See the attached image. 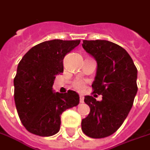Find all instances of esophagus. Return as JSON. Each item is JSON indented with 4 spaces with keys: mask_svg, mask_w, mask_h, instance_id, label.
<instances>
[{
    "mask_svg": "<svg viewBox=\"0 0 150 150\" xmlns=\"http://www.w3.org/2000/svg\"><path fill=\"white\" fill-rule=\"evenodd\" d=\"M80 103H83L84 102V96H80Z\"/></svg>",
    "mask_w": 150,
    "mask_h": 150,
    "instance_id": "obj_1",
    "label": "esophagus"
}]
</instances>
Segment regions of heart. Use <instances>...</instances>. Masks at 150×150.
<instances>
[{
    "label": "heart",
    "instance_id": "1",
    "mask_svg": "<svg viewBox=\"0 0 150 150\" xmlns=\"http://www.w3.org/2000/svg\"><path fill=\"white\" fill-rule=\"evenodd\" d=\"M86 83L85 81H82V80H76V81H73V86L74 89H76L78 91H81L83 89L85 88Z\"/></svg>",
    "mask_w": 150,
    "mask_h": 150
}]
</instances>
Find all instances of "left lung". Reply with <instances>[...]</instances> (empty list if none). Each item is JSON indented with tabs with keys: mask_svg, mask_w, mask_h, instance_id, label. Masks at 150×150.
I'll return each mask as SVG.
<instances>
[{
	"mask_svg": "<svg viewBox=\"0 0 150 150\" xmlns=\"http://www.w3.org/2000/svg\"><path fill=\"white\" fill-rule=\"evenodd\" d=\"M82 47L97 61L94 94L103 96L97 101L86 96L89 115L81 121V130L89 137L111 136L120 127L132 108L137 93V69L127 50L105 40H84Z\"/></svg>",
	"mask_w": 150,
	"mask_h": 150,
	"instance_id": "1",
	"label": "left lung"
}]
</instances>
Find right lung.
Wrapping results in <instances>:
<instances>
[{
  "mask_svg": "<svg viewBox=\"0 0 150 150\" xmlns=\"http://www.w3.org/2000/svg\"><path fill=\"white\" fill-rule=\"evenodd\" d=\"M80 40H51L35 45L19 62L14 78V102L20 121L28 131L50 136L60 129V117L79 104L77 92H53L55 76L64 72V58Z\"/></svg>",
  "mask_w": 150,
  "mask_h": 150,
  "instance_id": "1",
  "label": "right lung"
}]
</instances>
